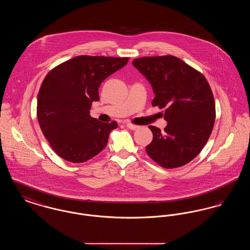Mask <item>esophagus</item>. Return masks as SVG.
<instances>
[{"label": "esophagus", "instance_id": "obj_1", "mask_svg": "<svg viewBox=\"0 0 250 250\" xmlns=\"http://www.w3.org/2000/svg\"><path fill=\"white\" fill-rule=\"evenodd\" d=\"M125 125H126V126H127L129 129H132V130H136V129L139 128V125H134V124H132V123H129V122H127Z\"/></svg>", "mask_w": 250, "mask_h": 250}]
</instances>
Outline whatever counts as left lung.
<instances>
[{
    "label": "left lung",
    "instance_id": "obj_1",
    "mask_svg": "<svg viewBox=\"0 0 250 250\" xmlns=\"http://www.w3.org/2000/svg\"><path fill=\"white\" fill-rule=\"evenodd\" d=\"M153 87V106L165 108L164 131L150 125L146 153L159 166H185L201 153L214 127L215 104L206 78L172 55L133 60Z\"/></svg>",
    "mask_w": 250,
    "mask_h": 250
}]
</instances>
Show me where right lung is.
Returning <instances> with one entry per match:
<instances>
[{
	"mask_svg": "<svg viewBox=\"0 0 250 250\" xmlns=\"http://www.w3.org/2000/svg\"><path fill=\"white\" fill-rule=\"evenodd\" d=\"M129 58L81 55L60 63L45 77L37 96L36 115L53 151L72 163H83L99 154L115 121L103 123L91 117L98 88Z\"/></svg>",
	"mask_w": 250,
	"mask_h": 250,
	"instance_id": "1",
	"label": "right lung"
}]
</instances>
